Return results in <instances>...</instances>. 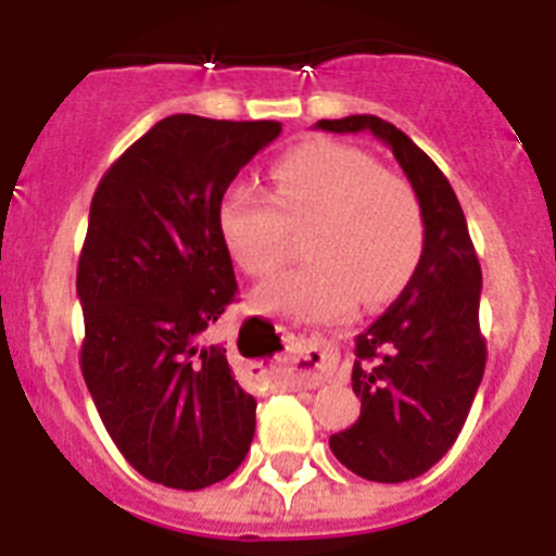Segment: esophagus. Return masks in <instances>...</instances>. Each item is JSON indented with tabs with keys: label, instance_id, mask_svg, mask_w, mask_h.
Listing matches in <instances>:
<instances>
[{
	"label": "esophagus",
	"instance_id": "34e87169",
	"mask_svg": "<svg viewBox=\"0 0 556 556\" xmlns=\"http://www.w3.org/2000/svg\"><path fill=\"white\" fill-rule=\"evenodd\" d=\"M337 351L328 339L312 337L303 342L301 353L292 358V378L303 387H317L328 378V370L333 367Z\"/></svg>",
	"mask_w": 556,
	"mask_h": 556
}]
</instances>
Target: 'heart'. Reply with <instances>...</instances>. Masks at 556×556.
Wrapping results in <instances>:
<instances>
[{"label":"heart","instance_id":"heart-1","mask_svg":"<svg viewBox=\"0 0 556 556\" xmlns=\"http://www.w3.org/2000/svg\"><path fill=\"white\" fill-rule=\"evenodd\" d=\"M273 198L236 184L219 200L223 242L244 273L269 275L287 255V225L312 223L308 262L253 292V306L298 320L331 323L395 298L424 253V208L404 178L351 144L317 139L273 166Z\"/></svg>","mask_w":556,"mask_h":556}]
</instances>
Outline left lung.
I'll return each mask as SVG.
<instances>
[{
	"mask_svg": "<svg viewBox=\"0 0 556 556\" xmlns=\"http://www.w3.org/2000/svg\"><path fill=\"white\" fill-rule=\"evenodd\" d=\"M320 130H370L392 150L424 208V253L401 298L356 337L353 392L362 415L331 443L362 479L409 481L456 443L484 376L479 328L481 267L462 205L440 166L404 130L356 113L320 119Z\"/></svg>",
	"mask_w": 556,
	"mask_h": 556,
	"instance_id": "1",
	"label": "left lung"
}]
</instances>
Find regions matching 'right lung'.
I'll use <instances>...</instances> for the list:
<instances>
[{"label":"right lung","mask_w":556,"mask_h":556,"mask_svg":"<svg viewBox=\"0 0 556 556\" xmlns=\"http://www.w3.org/2000/svg\"><path fill=\"white\" fill-rule=\"evenodd\" d=\"M278 132L281 122L175 113L113 161L91 200L83 378L122 456L164 488L217 484L253 443L255 397L205 337L236 298L219 200Z\"/></svg>","instance_id":"obj_1"}]
</instances>
